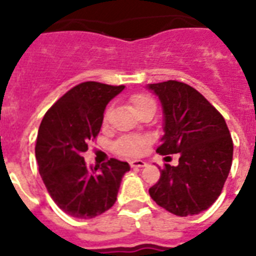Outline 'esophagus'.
<instances>
[{
  "label": "esophagus",
  "mask_w": 256,
  "mask_h": 256,
  "mask_svg": "<svg viewBox=\"0 0 256 256\" xmlns=\"http://www.w3.org/2000/svg\"><path fill=\"white\" fill-rule=\"evenodd\" d=\"M130 166H132V168H144V166H146V162L140 160H130Z\"/></svg>",
  "instance_id": "1"
}]
</instances>
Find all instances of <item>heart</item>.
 I'll use <instances>...</instances> for the list:
<instances>
[{"mask_svg":"<svg viewBox=\"0 0 256 256\" xmlns=\"http://www.w3.org/2000/svg\"><path fill=\"white\" fill-rule=\"evenodd\" d=\"M132 108H136V112H138L140 108H144L148 104H154L148 96L138 94L132 98ZM148 144V140L144 136H128L120 138L116 144V150L122 156H138L144 152V148Z\"/></svg>","mask_w":256,"mask_h":256,"instance_id":"1","label":"heart"}]
</instances>
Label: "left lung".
I'll return each instance as SVG.
<instances>
[{"label":"left lung","instance_id":"8db88e82","mask_svg":"<svg viewBox=\"0 0 256 256\" xmlns=\"http://www.w3.org/2000/svg\"><path fill=\"white\" fill-rule=\"evenodd\" d=\"M146 88L158 96L164 112V134L156 152H179L178 166L164 164L148 194L171 214H199L218 199L230 172L234 146L226 120L200 92L183 82Z\"/></svg>","mask_w":256,"mask_h":256}]
</instances>
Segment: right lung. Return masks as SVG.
Masks as SVG:
<instances>
[{"instance_id": "right-lung-1", "label": "right lung", "mask_w": 256, "mask_h": 256, "mask_svg": "<svg viewBox=\"0 0 256 256\" xmlns=\"http://www.w3.org/2000/svg\"><path fill=\"white\" fill-rule=\"evenodd\" d=\"M124 86L84 82L62 96L38 128L36 160L56 204L70 216L90 219L116 203L128 162L88 166L82 154L98 136L104 108Z\"/></svg>"}]
</instances>
